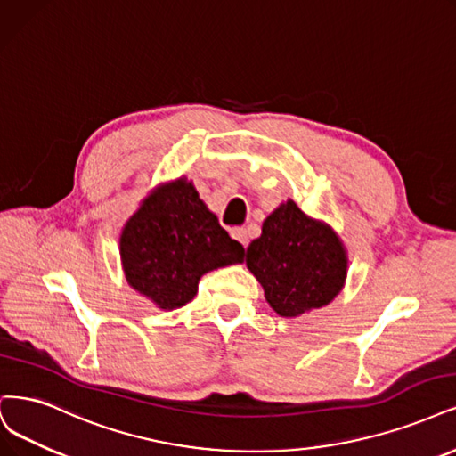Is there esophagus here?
<instances>
[{"instance_id":"1","label":"esophagus","mask_w":456,"mask_h":456,"mask_svg":"<svg viewBox=\"0 0 456 456\" xmlns=\"http://www.w3.org/2000/svg\"><path fill=\"white\" fill-rule=\"evenodd\" d=\"M232 238L238 240L243 247H247V243H248V235H247L245 228H233L232 230Z\"/></svg>"}]
</instances>
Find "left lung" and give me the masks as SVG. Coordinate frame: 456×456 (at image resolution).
Returning a JSON list of instances; mask_svg holds the SVG:
<instances>
[{
  "mask_svg": "<svg viewBox=\"0 0 456 456\" xmlns=\"http://www.w3.org/2000/svg\"><path fill=\"white\" fill-rule=\"evenodd\" d=\"M248 272L281 317H302L343 290L349 256L338 232L305 215L294 200L279 203L245 250Z\"/></svg>",
  "mask_w": 456,
  "mask_h": 456,
  "instance_id": "obj_1",
  "label": "left lung"
}]
</instances>
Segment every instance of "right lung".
Here are the masks:
<instances>
[{
	"label": "right lung",
	"instance_id": "1",
	"mask_svg": "<svg viewBox=\"0 0 456 456\" xmlns=\"http://www.w3.org/2000/svg\"><path fill=\"white\" fill-rule=\"evenodd\" d=\"M128 285L156 307L174 311L198 292L208 272L243 262V247L218 224L184 175L154 186L120 232Z\"/></svg>",
	"mask_w": 456,
	"mask_h": 456
}]
</instances>
